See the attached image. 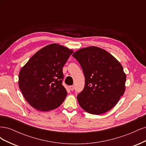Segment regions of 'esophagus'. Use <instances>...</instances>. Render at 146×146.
<instances>
[{
    "label": "esophagus",
    "instance_id": "esophagus-1",
    "mask_svg": "<svg viewBox=\"0 0 146 146\" xmlns=\"http://www.w3.org/2000/svg\"><path fill=\"white\" fill-rule=\"evenodd\" d=\"M69 89H70V90H71V91H73L74 89V86L73 85L70 86H69Z\"/></svg>",
    "mask_w": 146,
    "mask_h": 146
}]
</instances>
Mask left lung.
<instances>
[{
    "instance_id": "obj_1",
    "label": "left lung",
    "mask_w": 146,
    "mask_h": 146,
    "mask_svg": "<svg viewBox=\"0 0 146 146\" xmlns=\"http://www.w3.org/2000/svg\"><path fill=\"white\" fill-rule=\"evenodd\" d=\"M72 56L80 64L85 85L77 96L82 109L99 114L113 108L125 90L126 74L119 61L111 54L98 47L80 48Z\"/></svg>"
}]
</instances>
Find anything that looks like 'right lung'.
<instances>
[{
    "instance_id": "1",
    "label": "right lung",
    "mask_w": 146,
    "mask_h": 146,
    "mask_svg": "<svg viewBox=\"0 0 146 146\" xmlns=\"http://www.w3.org/2000/svg\"><path fill=\"white\" fill-rule=\"evenodd\" d=\"M74 51L58 44L39 50L21 68L19 87L25 100L39 111L58 108L68 92L62 85L63 68Z\"/></svg>"
}]
</instances>
